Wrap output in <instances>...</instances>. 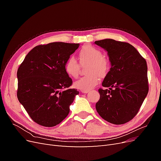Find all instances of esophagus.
I'll return each instance as SVG.
<instances>
[{"label":"esophagus","mask_w":161,"mask_h":161,"mask_svg":"<svg viewBox=\"0 0 161 161\" xmlns=\"http://www.w3.org/2000/svg\"><path fill=\"white\" fill-rule=\"evenodd\" d=\"M81 92H83V93H88L89 91H85V90H81Z\"/></svg>","instance_id":"esophagus-1"}]
</instances>
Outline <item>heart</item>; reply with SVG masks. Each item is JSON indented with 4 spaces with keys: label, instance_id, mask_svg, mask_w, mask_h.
<instances>
[{
    "label": "heart",
    "instance_id": "heart-1",
    "mask_svg": "<svg viewBox=\"0 0 161 161\" xmlns=\"http://www.w3.org/2000/svg\"><path fill=\"white\" fill-rule=\"evenodd\" d=\"M99 48L91 44H86L79 52L81 65L89 64L87 68L88 75L80 78L75 82V86L80 90L89 91L99 83V76L103 78L109 72L111 63ZM64 70L72 78H77L80 71V65L75 58H68L64 64Z\"/></svg>",
    "mask_w": 161,
    "mask_h": 161
}]
</instances>
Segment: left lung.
Segmentation results:
<instances>
[{"label":"left lung","mask_w":161,"mask_h":161,"mask_svg":"<svg viewBox=\"0 0 161 161\" xmlns=\"http://www.w3.org/2000/svg\"><path fill=\"white\" fill-rule=\"evenodd\" d=\"M95 43L107 50L111 64L102 82L105 89H99L97 111L111 124H125L138 114L148 94L147 61L127 42L105 39Z\"/></svg>","instance_id":"1"}]
</instances>
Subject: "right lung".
I'll use <instances>...</instances> for the list:
<instances>
[{"instance_id": "obj_1", "label": "right lung", "mask_w": 161, "mask_h": 161, "mask_svg": "<svg viewBox=\"0 0 161 161\" xmlns=\"http://www.w3.org/2000/svg\"><path fill=\"white\" fill-rule=\"evenodd\" d=\"M79 46L64 42L37 46L19 66L17 98L37 124L53 127L69 115L70 105L79 92L70 88L72 80L64 64Z\"/></svg>"}]
</instances>
